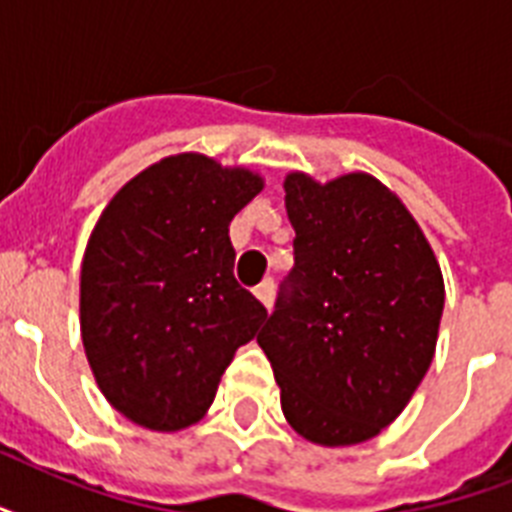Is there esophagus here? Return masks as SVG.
I'll return each instance as SVG.
<instances>
[{"label":"esophagus","instance_id":"esophagus-1","mask_svg":"<svg viewBox=\"0 0 512 512\" xmlns=\"http://www.w3.org/2000/svg\"><path fill=\"white\" fill-rule=\"evenodd\" d=\"M255 297L265 305V308H271L273 305V279H265L263 284H257Z\"/></svg>","mask_w":512,"mask_h":512}]
</instances>
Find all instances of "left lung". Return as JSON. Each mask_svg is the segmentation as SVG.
I'll list each match as a JSON object with an SVG mask.
<instances>
[{
    "label": "left lung",
    "mask_w": 512,
    "mask_h": 512,
    "mask_svg": "<svg viewBox=\"0 0 512 512\" xmlns=\"http://www.w3.org/2000/svg\"><path fill=\"white\" fill-rule=\"evenodd\" d=\"M295 268L257 345L281 412L319 446L364 444L404 412L436 356L444 276L406 204L369 172L284 177Z\"/></svg>",
    "instance_id": "obj_1"
}]
</instances>
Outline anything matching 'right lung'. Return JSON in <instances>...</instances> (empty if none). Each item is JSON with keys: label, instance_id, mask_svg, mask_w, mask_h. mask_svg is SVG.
Returning a JSON list of instances; mask_svg holds the SVG:
<instances>
[{"label": "right lung", "instance_id": "add662e5", "mask_svg": "<svg viewBox=\"0 0 512 512\" xmlns=\"http://www.w3.org/2000/svg\"><path fill=\"white\" fill-rule=\"evenodd\" d=\"M263 175L212 156H164L100 212L82 260L79 327L100 393L140 428L207 414L236 350L268 319L233 279L228 225Z\"/></svg>", "mask_w": 512, "mask_h": 512}]
</instances>
